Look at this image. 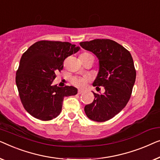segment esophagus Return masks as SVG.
<instances>
[{
    "mask_svg": "<svg viewBox=\"0 0 160 160\" xmlns=\"http://www.w3.org/2000/svg\"><path fill=\"white\" fill-rule=\"evenodd\" d=\"M82 93H83V91H82V90H78V94H82Z\"/></svg>",
    "mask_w": 160,
    "mask_h": 160,
    "instance_id": "34e87169",
    "label": "esophagus"
}]
</instances>
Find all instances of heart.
Returning <instances> with one entry per match:
<instances>
[{
    "mask_svg": "<svg viewBox=\"0 0 160 160\" xmlns=\"http://www.w3.org/2000/svg\"><path fill=\"white\" fill-rule=\"evenodd\" d=\"M72 82L73 85H75V86L80 88H84L85 85L88 84V78L85 77L73 78L72 79Z\"/></svg>",
    "mask_w": 160,
    "mask_h": 160,
    "instance_id": "heart-1",
    "label": "heart"
}]
</instances>
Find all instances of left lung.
Instances as JSON below:
<instances>
[{"label":"left lung","mask_w":160,"mask_h":160,"mask_svg":"<svg viewBox=\"0 0 160 160\" xmlns=\"http://www.w3.org/2000/svg\"><path fill=\"white\" fill-rule=\"evenodd\" d=\"M80 45L98 58L99 69L93 85L105 90L102 94L93 92L95 98L85 106V112L91 120L105 122L118 114L130 99L136 77L133 60L127 49L109 39H96Z\"/></svg>","instance_id":"left-lung-1"}]
</instances>
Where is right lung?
<instances>
[{"instance_id":"add662e5","label":"right lung","mask_w":160,"mask_h":160,"mask_svg":"<svg viewBox=\"0 0 160 160\" xmlns=\"http://www.w3.org/2000/svg\"><path fill=\"white\" fill-rule=\"evenodd\" d=\"M80 48L68 42L40 40L22 56L16 83L24 109L32 117L53 120L62 111L64 98L78 93L75 87L60 88L52 83L56 72L64 67L65 58Z\"/></svg>"}]
</instances>
